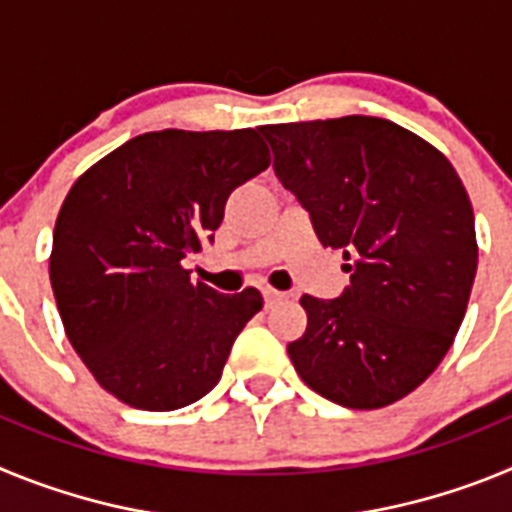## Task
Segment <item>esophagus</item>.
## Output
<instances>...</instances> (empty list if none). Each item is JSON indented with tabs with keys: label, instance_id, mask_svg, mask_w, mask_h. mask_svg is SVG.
Instances as JSON below:
<instances>
[{
	"label": "esophagus",
	"instance_id": "obj_1",
	"mask_svg": "<svg viewBox=\"0 0 512 512\" xmlns=\"http://www.w3.org/2000/svg\"><path fill=\"white\" fill-rule=\"evenodd\" d=\"M284 300H287V295H284V292H277V289H269V287L264 289V305L266 307H274Z\"/></svg>",
	"mask_w": 512,
	"mask_h": 512
}]
</instances>
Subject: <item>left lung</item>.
Here are the masks:
<instances>
[{
  "label": "left lung",
  "instance_id": "left-lung-1",
  "mask_svg": "<svg viewBox=\"0 0 512 512\" xmlns=\"http://www.w3.org/2000/svg\"><path fill=\"white\" fill-rule=\"evenodd\" d=\"M274 171L341 248L351 284L305 295V336L287 346L302 382L351 410L420 387L454 343L477 274L469 194L441 151L382 117L264 125Z\"/></svg>",
  "mask_w": 512,
  "mask_h": 512
}]
</instances>
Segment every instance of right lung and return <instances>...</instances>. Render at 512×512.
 Returning <instances> with one entry per match:
<instances>
[{
    "label": "right lung",
    "mask_w": 512,
    "mask_h": 512,
    "mask_svg": "<svg viewBox=\"0 0 512 512\" xmlns=\"http://www.w3.org/2000/svg\"><path fill=\"white\" fill-rule=\"evenodd\" d=\"M271 164L259 130H158L87 169L58 212L51 287L99 387L138 410L184 408L220 382L259 289L220 295L182 261L220 228L235 187Z\"/></svg>",
    "instance_id": "add662e5"
}]
</instances>
